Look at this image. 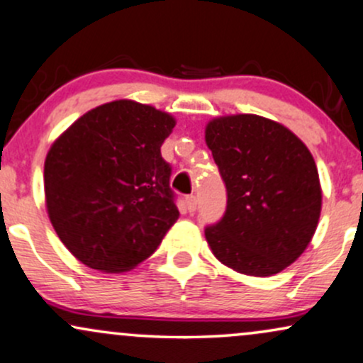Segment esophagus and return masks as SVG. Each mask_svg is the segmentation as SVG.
<instances>
[{"label": "esophagus", "instance_id": "1", "mask_svg": "<svg viewBox=\"0 0 363 363\" xmlns=\"http://www.w3.org/2000/svg\"><path fill=\"white\" fill-rule=\"evenodd\" d=\"M196 206H198V199L196 196H186V208L189 213L196 211Z\"/></svg>", "mask_w": 363, "mask_h": 363}]
</instances>
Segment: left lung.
<instances>
[{
	"mask_svg": "<svg viewBox=\"0 0 363 363\" xmlns=\"http://www.w3.org/2000/svg\"><path fill=\"white\" fill-rule=\"evenodd\" d=\"M206 143L226 186V211L204 230L221 264L267 277L306 250L321 213L311 152L291 130L257 115L211 120Z\"/></svg>",
	"mask_w": 363,
	"mask_h": 363,
	"instance_id": "1",
	"label": "left lung"
}]
</instances>
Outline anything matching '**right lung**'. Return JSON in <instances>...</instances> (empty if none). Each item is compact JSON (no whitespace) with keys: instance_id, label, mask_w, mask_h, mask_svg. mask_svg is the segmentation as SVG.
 <instances>
[{"instance_id":"obj_1","label":"right lung","mask_w":363,"mask_h":363,"mask_svg":"<svg viewBox=\"0 0 363 363\" xmlns=\"http://www.w3.org/2000/svg\"><path fill=\"white\" fill-rule=\"evenodd\" d=\"M176 120L130 99L74 121L43 167L52 226L87 267L125 272L157 250L179 218L170 164L160 154Z\"/></svg>"}]
</instances>
